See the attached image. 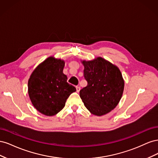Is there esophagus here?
Listing matches in <instances>:
<instances>
[{
    "instance_id": "obj_1",
    "label": "esophagus",
    "mask_w": 158,
    "mask_h": 158,
    "mask_svg": "<svg viewBox=\"0 0 158 158\" xmlns=\"http://www.w3.org/2000/svg\"><path fill=\"white\" fill-rule=\"evenodd\" d=\"M76 92H77L78 93L80 92V86H76Z\"/></svg>"
}]
</instances>
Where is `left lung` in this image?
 <instances>
[{"label": "left lung", "instance_id": "obj_1", "mask_svg": "<svg viewBox=\"0 0 158 158\" xmlns=\"http://www.w3.org/2000/svg\"><path fill=\"white\" fill-rule=\"evenodd\" d=\"M88 85L80 91L85 107L94 115L111 111L120 102L125 87L121 70L115 64L101 56L81 60Z\"/></svg>", "mask_w": 158, "mask_h": 158}]
</instances>
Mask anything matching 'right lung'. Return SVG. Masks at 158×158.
Segmentation results:
<instances>
[{
    "label": "right lung",
    "mask_w": 158,
    "mask_h": 158,
    "mask_svg": "<svg viewBox=\"0 0 158 158\" xmlns=\"http://www.w3.org/2000/svg\"><path fill=\"white\" fill-rule=\"evenodd\" d=\"M65 61L49 56L38 64L31 74L27 92L36 110L46 116H53L65 106L66 99L76 92L63 73Z\"/></svg>",
    "instance_id": "1"
}]
</instances>
